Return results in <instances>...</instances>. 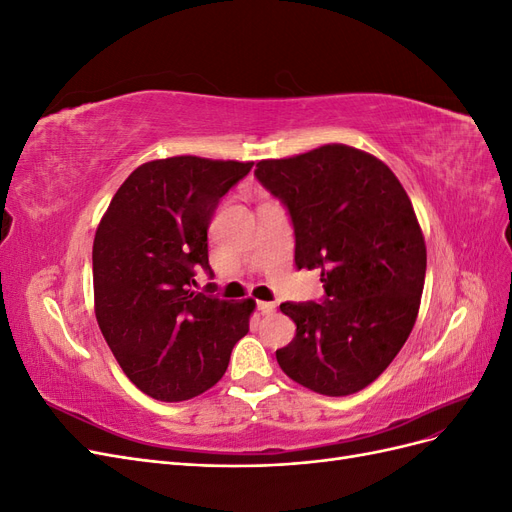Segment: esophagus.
I'll return each instance as SVG.
<instances>
[{"label":"esophagus","mask_w":512,"mask_h":512,"mask_svg":"<svg viewBox=\"0 0 512 512\" xmlns=\"http://www.w3.org/2000/svg\"><path fill=\"white\" fill-rule=\"evenodd\" d=\"M275 303H269V301H258V309H260V314H265V316H271V314H275Z\"/></svg>","instance_id":"esophagus-1"}]
</instances>
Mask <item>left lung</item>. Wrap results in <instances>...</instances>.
Instances as JSON below:
<instances>
[{
	"label": "left lung",
	"mask_w": 512,
	"mask_h": 512,
	"mask_svg": "<svg viewBox=\"0 0 512 512\" xmlns=\"http://www.w3.org/2000/svg\"><path fill=\"white\" fill-rule=\"evenodd\" d=\"M254 175L288 207L294 262L320 269L324 288L322 303L280 305L297 335L277 363L314 393H359L391 365L421 307L427 247L404 185L339 143L260 160Z\"/></svg>",
	"instance_id": "left-lung-1"
}]
</instances>
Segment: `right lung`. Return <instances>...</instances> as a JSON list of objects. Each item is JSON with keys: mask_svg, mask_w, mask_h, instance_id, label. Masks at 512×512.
I'll use <instances>...</instances> for the list:
<instances>
[{"mask_svg": "<svg viewBox=\"0 0 512 512\" xmlns=\"http://www.w3.org/2000/svg\"><path fill=\"white\" fill-rule=\"evenodd\" d=\"M254 162L175 156L138 166L121 183L94 239L100 331L136 389L192 399L218 382L250 331L254 299L194 292L209 269L207 228L220 198Z\"/></svg>", "mask_w": 512, "mask_h": 512, "instance_id": "obj_1", "label": "right lung"}]
</instances>
